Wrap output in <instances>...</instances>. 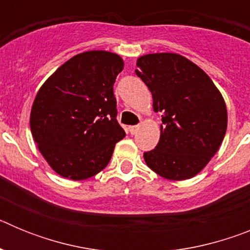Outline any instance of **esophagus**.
<instances>
[{
	"instance_id": "1",
	"label": "esophagus",
	"mask_w": 250,
	"mask_h": 250,
	"mask_svg": "<svg viewBox=\"0 0 250 250\" xmlns=\"http://www.w3.org/2000/svg\"><path fill=\"white\" fill-rule=\"evenodd\" d=\"M139 125H134V126H129V132L131 134V135H135L136 132L139 131Z\"/></svg>"
}]
</instances>
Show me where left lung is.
<instances>
[{"mask_svg": "<svg viewBox=\"0 0 250 250\" xmlns=\"http://www.w3.org/2000/svg\"><path fill=\"white\" fill-rule=\"evenodd\" d=\"M136 75L160 111V140L144 152L147 167L169 180L195 176L215 155L224 139L228 114L224 99L199 66L178 54L139 57Z\"/></svg>", "mask_w": 250, "mask_h": 250, "instance_id": "8db88e82", "label": "left lung"}]
</instances>
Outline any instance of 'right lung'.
I'll return each instance as SVG.
<instances>
[{"label": "right lung", "mask_w": 250, "mask_h": 250, "mask_svg": "<svg viewBox=\"0 0 250 250\" xmlns=\"http://www.w3.org/2000/svg\"><path fill=\"white\" fill-rule=\"evenodd\" d=\"M123 68L119 55L87 51L60 66L37 92L31 132L59 175L83 180L109 164L115 144L125 136L114 95Z\"/></svg>", "instance_id": "obj_1"}]
</instances>
